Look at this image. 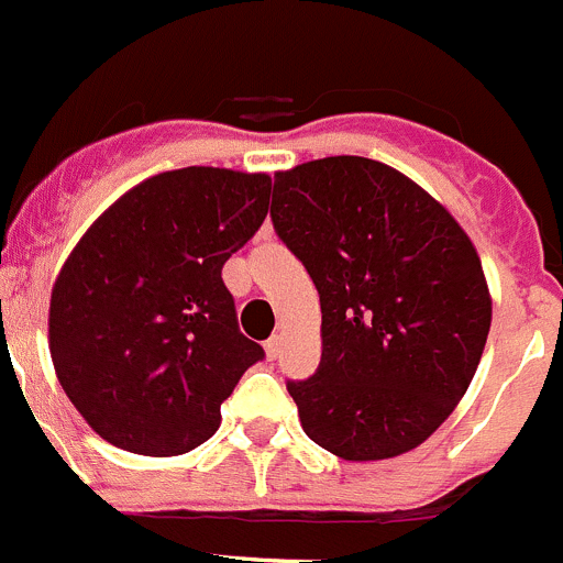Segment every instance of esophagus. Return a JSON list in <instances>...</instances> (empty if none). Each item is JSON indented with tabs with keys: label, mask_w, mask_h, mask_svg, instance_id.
<instances>
[{
	"label": "esophagus",
	"mask_w": 563,
	"mask_h": 563,
	"mask_svg": "<svg viewBox=\"0 0 563 563\" xmlns=\"http://www.w3.org/2000/svg\"><path fill=\"white\" fill-rule=\"evenodd\" d=\"M280 346H283V335H280V333H275V335H272V339L266 341V344H264V350H266V358H269V361H275L277 355H280Z\"/></svg>",
	"instance_id": "34e87169"
}]
</instances>
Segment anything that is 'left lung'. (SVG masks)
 I'll list each match as a JSON object with an SVG mask.
<instances>
[{
    "label": "left lung",
    "instance_id": "8db88e82",
    "mask_svg": "<svg viewBox=\"0 0 563 563\" xmlns=\"http://www.w3.org/2000/svg\"><path fill=\"white\" fill-rule=\"evenodd\" d=\"M272 224L322 306V361L286 383L308 439L344 461L419 448L470 388L492 324L470 235L417 183L358 155L277 172Z\"/></svg>",
    "mask_w": 563,
    "mask_h": 563
}]
</instances>
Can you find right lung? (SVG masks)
Listing matches in <instances>:
<instances>
[{
  "label": "right lung",
  "instance_id": "obj_1",
  "mask_svg": "<svg viewBox=\"0 0 563 563\" xmlns=\"http://www.w3.org/2000/svg\"><path fill=\"white\" fill-rule=\"evenodd\" d=\"M266 175L188 166L115 199L52 288L57 380L113 448L183 455L264 346L239 330L222 266L269 213Z\"/></svg>",
  "mask_w": 563,
  "mask_h": 563
}]
</instances>
